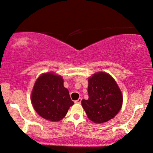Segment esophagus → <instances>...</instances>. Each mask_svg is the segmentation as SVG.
<instances>
[{
    "label": "esophagus",
    "instance_id": "1",
    "mask_svg": "<svg viewBox=\"0 0 153 153\" xmlns=\"http://www.w3.org/2000/svg\"><path fill=\"white\" fill-rule=\"evenodd\" d=\"M81 100H82V98L81 97H79V98L77 100H76V101H75L74 102L76 104H81Z\"/></svg>",
    "mask_w": 153,
    "mask_h": 153
}]
</instances>
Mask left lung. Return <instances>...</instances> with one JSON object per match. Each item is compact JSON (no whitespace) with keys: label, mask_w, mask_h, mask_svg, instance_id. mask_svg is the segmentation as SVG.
Here are the masks:
<instances>
[{"label":"left lung","mask_w":153,"mask_h":153,"mask_svg":"<svg viewBox=\"0 0 153 153\" xmlns=\"http://www.w3.org/2000/svg\"><path fill=\"white\" fill-rule=\"evenodd\" d=\"M88 100H82V106L91 121L106 122L121 110L123 96L113 78L105 72L95 74L88 80Z\"/></svg>","instance_id":"1"}]
</instances>
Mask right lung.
<instances>
[{
  "instance_id": "1",
  "label": "right lung",
  "mask_w": 153,
  "mask_h": 153,
  "mask_svg": "<svg viewBox=\"0 0 153 153\" xmlns=\"http://www.w3.org/2000/svg\"><path fill=\"white\" fill-rule=\"evenodd\" d=\"M31 100L37 113L51 121L62 120L74 104L68 90L64 87L63 79L51 72L42 74L36 80Z\"/></svg>"
}]
</instances>
